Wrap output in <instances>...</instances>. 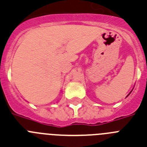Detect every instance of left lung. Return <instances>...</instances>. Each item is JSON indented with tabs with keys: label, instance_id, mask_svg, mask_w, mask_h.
<instances>
[{
	"label": "left lung",
	"instance_id": "8db88e82",
	"mask_svg": "<svg viewBox=\"0 0 147 147\" xmlns=\"http://www.w3.org/2000/svg\"><path fill=\"white\" fill-rule=\"evenodd\" d=\"M129 94H130V93H129Z\"/></svg>",
	"mask_w": 147,
	"mask_h": 147
}]
</instances>
